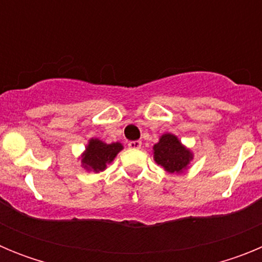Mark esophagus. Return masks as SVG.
Listing matches in <instances>:
<instances>
[{
    "mask_svg": "<svg viewBox=\"0 0 262 262\" xmlns=\"http://www.w3.org/2000/svg\"><path fill=\"white\" fill-rule=\"evenodd\" d=\"M140 147H142V142H140V140L128 142V148H131V149H139Z\"/></svg>",
    "mask_w": 262,
    "mask_h": 262,
    "instance_id": "obj_1",
    "label": "esophagus"
}]
</instances>
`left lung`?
I'll return each mask as SVG.
<instances>
[{"label":"left lung","instance_id":"8db88e82","mask_svg":"<svg viewBox=\"0 0 262 262\" xmlns=\"http://www.w3.org/2000/svg\"><path fill=\"white\" fill-rule=\"evenodd\" d=\"M154 159L169 173H181L193 159L191 152L172 134H164L154 145Z\"/></svg>","mask_w":262,"mask_h":262}]
</instances>
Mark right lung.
I'll list each match as a JSON object with an SVG mask.
<instances>
[{"label": "right lung", "mask_w": 262, "mask_h": 262, "mask_svg": "<svg viewBox=\"0 0 262 262\" xmlns=\"http://www.w3.org/2000/svg\"><path fill=\"white\" fill-rule=\"evenodd\" d=\"M123 149V145L120 143H106L101 142L98 139H92L86 147V151L82 155L81 163L88 170H93L98 173L102 172L106 168V164L111 163L118 152Z\"/></svg>", "instance_id": "add662e5"}]
</instances>
